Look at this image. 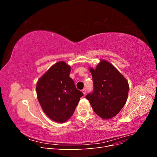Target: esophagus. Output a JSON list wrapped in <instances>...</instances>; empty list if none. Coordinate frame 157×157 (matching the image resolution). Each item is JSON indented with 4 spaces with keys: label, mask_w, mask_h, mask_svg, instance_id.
<instances>
[{
    "label": "esophagus",
    "mask_w": 157,
    "mask_h": 157,
    "mask_svg": "<svg viewBox=\"0 0 157 157\" xmlns=\"http://www.w3.org/2000/svg\"><path fill=\"white\" fill-rule=\"evenodd\" d=\"M82 92L84 94H86V89H82Z\"/></svg>",
    "instance_id": "1"
}]
</instances>
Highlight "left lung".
I'll return each instance as SVG.
<instances>
[{"label":"left lung","mask_w":157,"mask_h":157,"mask_svg":"<svg viewBox=\"0 0 157 157\" xmlns=\"http://www.w3.org/2000/svg\"><path fill=\"white\" fill-rule=\"evenodd\" d=\"M94 90L86 95L94 112L103 119H109L121 111L126 102L129 90L127 80L114 66L101 60L96 69L90 68Z\"/></svg>","instance_id":"1"}]
</instances>
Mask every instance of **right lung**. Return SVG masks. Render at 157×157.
<instances>
[{"label": "right lung", "mask_w": 157, "mask_h": 157, "mask_svg": "<svg viewBox=\"0 0 157 157\" xmlns=\"http://www.w3.org/2000/svg\"><path fill=\"white\" fill-rule=\"evenodd\" d=\"M71 67L64 61L56 63L36 83L38 100L46 115L63 123L73 115L83 94L76 88L69 77Z\"/></svg>", "instance_id": "obj_1"}]
</instances>
